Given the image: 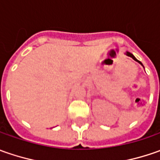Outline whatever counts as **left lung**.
I'll return each instance as SVG.
<instances>
[{"label":"left lung","instance_id":"left-lung-1","mask_svg":"<svg viewBox=\"0 0 160 160\" xmlns=\"http://www.w3.org/2000/svg\"><path fill=\"white\" fill-rule=\"evenodd\" d=\"M125 54H126V56H128V57H131V58H133V59H134V60H135V61H137V62H138L139 64H141V65H142V67H143V65L142 64V62H141V61H139L138 59H137V58H135V57H134V56L132 55V53L129 52H126L125 53Z\"/></svg>","mask_w":160,"mask_h":160}]
</instances>
